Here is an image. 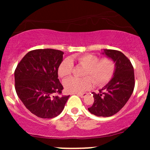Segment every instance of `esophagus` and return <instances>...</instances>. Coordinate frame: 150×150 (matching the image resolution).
I'll return each mask as SVG.
<instances>
[{
  "instance_id": "34e87169",
  "label": "esophagus",
  "mask_w": 150,
  "mask_h": 150,
  "mask_svg": "<svg viewBox=\"0 0 150 150\" xmlns=\"http://www.w3.org/2000/svg\"><path fill=\"white\" fill-rule=\"evenodd\" d=\"M77 94L81 98H84L87 95V93H80V94Z\"/></svg>"
}]
</instances>
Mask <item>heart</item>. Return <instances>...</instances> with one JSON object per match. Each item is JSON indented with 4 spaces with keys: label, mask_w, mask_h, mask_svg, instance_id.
<instances>
[{
    "label": "heart",
    "mask_w": 150,
    "mask_h": 150,
    "mask_svg": "<svg viewBox=\"0 0 150 150\" xmlns=\"http://www.w3.org/2000/svg\"><path fill=\"white\" fill-rule=\"evenodd\" d=\"M73 60V58H67L61 62L58 69L59 77H66L72 73L74 68ZM77 61L79 65L85 68L83 73V77H85L82 79L70 77L63 81V87L65 92L68 93L77 94L90 89L93 80L96 85H104L114 73L115 63L109 58L99 60L96 55L85 54L78 56Z\"/></svg>",
    "instance_id": "heart-1"
}]
</instances>
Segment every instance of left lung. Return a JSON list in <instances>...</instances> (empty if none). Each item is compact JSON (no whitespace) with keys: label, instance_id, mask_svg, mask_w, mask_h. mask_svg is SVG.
<instances>
[{"label":"left lung","instance_id":"left-lung-1","mask_svg":"<svg viewBox=\"0 0 150 150\" xmlns=\"http://www.w3.org/2000/svg\"><path fill=\"white\" fill-rule=\"evenodd\" d=\"M103 51L102 54L114 61L115 70L111 80L99 92H93L94 101L88 111L97 116L108 117L118 113L131 97L135 76L130 60L123 53L112 49Z\"/></svg>","mask_w":150,"mask_h":150}]
</instances>
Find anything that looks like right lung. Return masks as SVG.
<instances>
[{"instance_id": "right-lung-1", "label": "right lung", "mask_w": 150, "mask_h": 150, "mask_svg": "<svg viewBox=\"0 0 150 150\" xmlns=\"http://www.w3.org/2000/svg\"><path fill=\"white\" fill-rule=\"evenodd\" d=\"M63 51L52 49L28 52L15 71L17 94L25 107L39 118H52L62 112L70 96L61 94L63 87L58 80V66Z\"/></svg>"}]
</instances>
